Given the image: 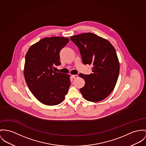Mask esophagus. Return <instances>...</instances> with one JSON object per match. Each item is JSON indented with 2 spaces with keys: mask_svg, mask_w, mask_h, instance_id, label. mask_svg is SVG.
Returning a JSON list of instances; mask_svg holds the SVG:
<instances>
[{
  "mask_svg": "<svg viewBox=\"0 0 146 146\" xmlns=\"http://www.w3.org/2000/svg\"><path fill=\"white\" fill-rule=\"evenodd\" d=\"M78 75H73L72 76V78L73 79H76L78 78Z\"/></svg>",
  "mask_w": 146,
  "mask_h": 146,
  "instance_id": "esophagus-1",
  "label": "esophagus"
}]
</instances>
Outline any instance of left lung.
<instances>
[{"label": "left lung", "mask_w": 146, "mask_h": 146, "mask_svg": "<svg viewBox=\"0 0 146 146\" xmlns=\"http://www.w3.org/2000/svg\"><path fill=\"white\" fill-rule=\"evenodd\" d=\"M70 39L78 46L83 64L93 66L90 74H79L85 80L80 93L87 101L104 100L114 90L119 73L114 46L107 39L92 33L72 36Z\"/></svg>", "instance_id": "1"}]
</instances>
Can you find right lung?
I'll use <instances>...</instances> for the list:
<instances>
[{"label": "right lung", "mask_w": 146, "mask_h": 146, "mask_svg": "<svg viewBox=\"0 0 146 146\" xmlns=\"http://www.w3.org/2000/svg\"><path fill=\"white\" fill-rule=\"evenodd\" d=\"M69 40L60 36L45 38L32 45L26 54L25 82L34 97L45 105L60 104L67 94L69 75L56 72L53 68L61 64L59 53Z\"/></svg>", "instance_id": "add662e5"}]
</instances>
